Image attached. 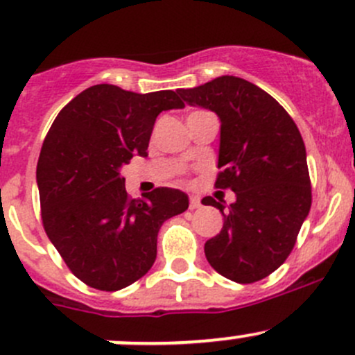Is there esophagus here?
Segmentation results:
<instances>
[{"label":"esophagus","mask_w":355,"mask_h":355,"mask_svg":"<svg viewBox=\"0 0 355 355\" xmlns=\"http://www.w3.org/2000/svg\"><path fill=\"white\" fill-rule=\"evenodd\" d=\"M189 207H191V209H198V207H200V200L196 198V196H191V202H189Z\"/></svg>","instance_id":"1"}]
</instances>
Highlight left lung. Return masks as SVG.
Segmentation results:
<instances>
[{
	"mask_svg": "<svg viewBox=\"0 0 355 355\" xmlns=\"http://www.w3.org/2000/svg\"><path fill=\"white\" fill-rule=\"evenodd\" d=\"M187 105L220 118L218 189L230 206L204 198L223 214V228L204 244L214 271L237 284L263 280L285 263L311 209L306 146L290 114L266 91L234 75L178 89Z\"/></svg>",
	"mask_w": 355,
	"mask_h": 355,
	"instance_id": "8db88e82",
	"label": "left lung"
}]
</instances>
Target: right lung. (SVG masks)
<instances>
[{
  "label": "right lung",
  "instance_id": "right-lung-1",
  "mask_svg": "<svg viewBox=\"0 0 355 355\" xmlns=\"http://www.w3.org/2000/svg\"><path fill=\"white\" fill-rule=\"evenodd\" d=\"M173 91L148 94L98 84L58 113L37 161L42 225L49 241L89 287L114 292L156 261L157 232L189 207V196L159 187L128 199L121 168L148 156L161 111L180 110Z\"/></svg>",
  "mask_w": 355,
  "mask_h": 355
}]
</instances>
